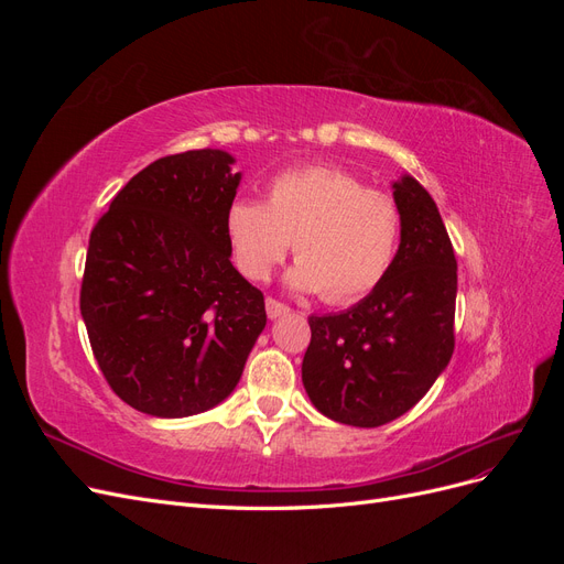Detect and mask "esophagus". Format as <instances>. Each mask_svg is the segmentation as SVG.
<instances>
[{
	"mask_svg": "<svg viewBox=\"0 0 564 564\" xmlns=\"http://www.w3.org/2000/svg\"><path fill=\"white\" fill-rule=\"evenodd\" d=\"M265 313H268L270 319H278V317H282V315L289 313V305L282 303V301H278V299L268 296V299H265Z\"/></svg>",
	"mask_w": 564,
	"mask_h": 564,
	"instance_id": "obj_1",
	"label": "esophagus"
}]
</instances>
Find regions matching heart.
I'll use <instances>...</instances> for the list:
<instances>
[{
    "label": "heart",
    "mask_w": 564,
    "mask_h": 564,
    "mask_svg": "<svg viewBox=\"0 0 564 564\" xmlns=\"http://www.w3.org/2000/svg\"><path fill=\"white\" fill-rule=\"evenodd\" d=\"M235 261L247 278L270 275L294 242L292 284L346 305L373 292L402 237L398 199L336 166H301L265 185V202H235L226 218Z\"/></svg>",
    "instance_id": "b5f03b06"
}]
</instances>
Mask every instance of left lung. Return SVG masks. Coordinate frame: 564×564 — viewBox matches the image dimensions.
I'll return each mask as SVG.
<instances>
[{"mask_svg": "<svg viewBox=\"0 0 564 564\" xmlns=\"http://www.w3.org/2000/svg\"><path fill=\"white\" fill-rule=\"evenodd\" d=\"M402 237L388 275L338 315H311L301 377L324 416L377 429L409 412L454 352L456 256L433 197L395 183Z\"/></svg>", "mask_w": 564, "mask_h": 564, "instance_id": "1", "label": "left lung"}]
</instances>
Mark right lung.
<instances>
[{
    "label": "right lung",
    "instance_id": "right-lung-1",
    "mask_svg": "<svg viewBox=\"0 0 564 564\" xmlns=\"http://www.w3.org/2000/svg\"><path fill=\"white\" fill-rule=\"evenodd\" d=\"M230 164L212 148L160 158L91 230L79 311L108 386L143 414L224 402L265 327L261 289L230 263Z\"/></svg>",
    "mask_w": 564,
    "mask_h": 564
}]
</instances>
